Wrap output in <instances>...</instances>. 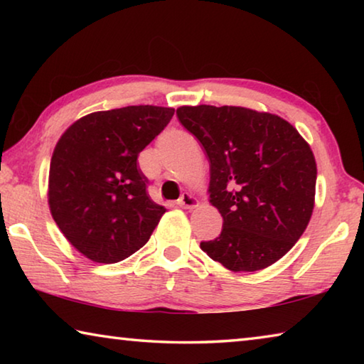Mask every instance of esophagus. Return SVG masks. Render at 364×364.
Segmentation results:
<instances>
[{
  "mask_svg": "<svg viewBox=\"0 0 364 364\" xmlns=\"http://www.w3.org/2000/svg\"><path fill=\"white\" fill-rule=\"evenodd\" d=\"M176 204H178V207H181V208H194V207H197L199 202H197V199L193 194L183 193V196L180 197V199H178Z\"/></svg>",
  "mask_w": 364,
  "mask_h": 364,
  "instance_id": "1",
  "label": "esophagus"
}]
</instances>
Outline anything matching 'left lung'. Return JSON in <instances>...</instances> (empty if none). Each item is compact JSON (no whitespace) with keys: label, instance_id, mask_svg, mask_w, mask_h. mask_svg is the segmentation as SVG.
<instances>
[{"label":"left lung","instance_id":"obj_1","mask_svg":"<svg viewBox=\"0 0 364 364\" xmlns=\"http://www.w3.org/2000/svg\"><path fill=\"white\" fill-rule=\"evenodd\" d=\"M178 120L210 160L212 205L223 228L200 249L234 271H258L284 257L315 207V156L291 123L234 106H183Z\"/></svg>","mask_w":364,"mask_h":364}]
</instances>
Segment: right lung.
Instances as JSON below:
<instances>
[{"label":"right lung","mask_w":364,"mask_h":364,"mask_svg":"<svg viewBox=\"0 0 364 364\" xmlns=\"http://www.w3.org/2000/svg\"><path fill=\"white\" fill-rule=\"evenodd\" d=\"M175 109L128 106L77 120L58 141L49 167V208L73 247L117 263L149 241L165 208L147 194L138 156Z\"/></svg>","instance_id":"1"}]
</instances>
